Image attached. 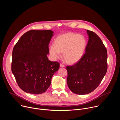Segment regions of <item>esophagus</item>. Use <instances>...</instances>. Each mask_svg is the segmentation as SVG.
<instances>
[{
	"instance_id": "esophagus-1",
	"label": "esophagus",
	"mask_w": 120,
	"mask_h": 120,
	"mask_svg": "<svg viewBox=\"0 0 120 120\" xmlns=\"http://www.w3.org/2000/svg\"><path fill=\"white\" fill-rule=\"evenodd\" d=\"M60 67H65V65L63 64H60Z\"/></svg>"
}]
</instances>
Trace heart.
I'll return each mask as SVG.
<instances>
[{"label":"heart","instance_id":"obj_1","mask_svg":"<svg viewBox=\"0 0 120 120\" xmlns=\"http://www.w3.org/2000/svg\"><path fill=\"white\" fill-rule=\"evenodd\" d=\"M55 45L49 46V53L54 58H60L63 52L65 60L69 63H75L81 59L86 46L84 37L78 34L68 33L57 37Z\"/></svg>","mask_w":120,"mask_h":120}]
</instances>
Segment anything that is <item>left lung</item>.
Masks as SVG:
<instances>
[{"mask_svg":"<svg viewBox=\"0 0 120 120\" xmlns=\"http://www.w3.org/2000/svg\"><path fill=\"white\" fill-rule=\"evenodd\" d=\"M88 42L85 53L75 64L66 66L68 86L74 93L83 95L94 91L107 70V52L100 38L86 30Z\"/></svg>","mask_w":120,"mask_h":120,"instance_id":"1","label":"left lung"}]
</instances>
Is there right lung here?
<instances>
[{
    "label": "right lung",
    "mask_w": 120,
    "mask_h": 120,
    "mask_svg": "<svg viewBox=\"0 0 120 120\" xmlns=\"http://www.w3.org/2000/svg\"><path fill=\"white\" fill-rule=\"evenodd\" d=\"M53 33L50 30L28 31L14 47L12 72L19 87L26 93H45L59 69L60 64L50 61L47 56Z\"/></svg>",
    "instance_id": "1"
}]
</instances>
